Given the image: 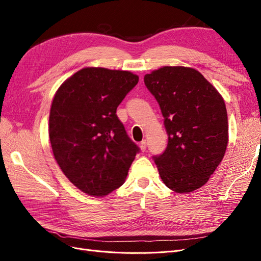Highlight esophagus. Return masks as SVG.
Here are the masks:
<instances>
[{
    "label": "esophagus",
    "mask_w": 261,
    "mask_h": 261,
    "mask_svg": "<svg viewBox=\"0 0 261 261\" xmlns=\"http://www.w3.org/2000/svg\"><path fill=\"white\" fill-rule=\"evenodd\" d=\"M139 148H140L141 151H146V149H147V141H146V140L140 141V143H139Z\"/></svg>",
    "instance_id": "1"
}]
</instances>
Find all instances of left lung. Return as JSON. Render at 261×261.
Masks as SVG:
<instances>
[{
    "label": "left lung",
    "mask_w": 261,
    "mask_h": 261,
    "mask_svg": "<svg viewBox=\"0 0 261 261\" xmlns=\"http://www.w3.org/2000/svg\"><path fill=\"white\" fill-rule=\"evenodd\" d=\"M160 106L168 147L154 155L161 179L176 193L203 186L222 161L228 141L224 100L198 70L163 66L145 75Z\"/></svg>",
    "instance_id": "left-lung-1"
}]
</instances>
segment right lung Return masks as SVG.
Segmentation results:
<instances>
[{"mask_svg":"<svg viewBox=\"0 0 261 261\" xmlns=\"http://www.w3.org/2000/svg\"><path fill=\"white\" fill-rule=\"evenodd\" d=\"M138 80L127 70L85 67L55 92L49 117L54 158L65 176L90 196L122 186L139 151L116 115Z\"/></svg>","mask_w":261,"mask_h":261,"instance_id":"obj_1","label":"right lung"}]
</instances>
